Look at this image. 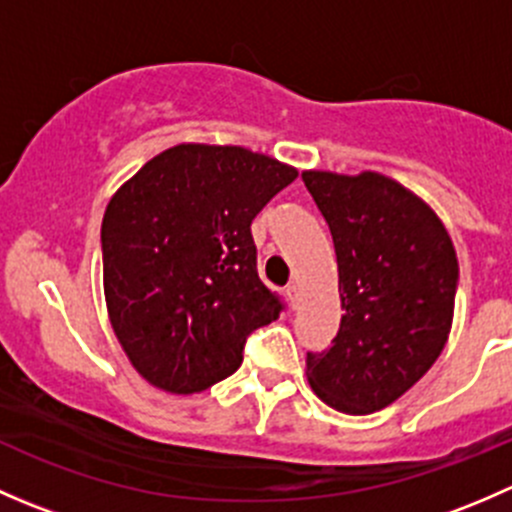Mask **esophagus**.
Instances as JSON below:
<instances>
[{"instance_id": "esophagus-1", "label": "esophagus", "mask_w": 512, "mask_h": 512, "mask_svg": "<svg viewBox=\"0 0 512 512\" xmlns=\"http://www.w3.org/2000/svg\"><path fill=\"white\" fill-rule=\"evenodd\" d=\"M285 294H287L289 304H292V309H297V304H299V287L294 285V282H289V285L285 287Z\"/></svg>"}]
</instances>
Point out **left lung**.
Segmentation results:
<instances>
[{
  "instance_id": "8db88e82",
  "label": "left lung",
  "mask_w": 512,
  "mask_h": 512,
  "mask_svg": "<svg viewBox=\"0 0 512 512\" xmlns=\"http://www.w3.org/2000/svg\"><path fill=\"white\" fill-rule=\"evenodd\" d=\"M339 267L342 324L307 354L314 394L342 414L386 409L446 347L458 287L453 242L438 215L381 173L304 170Z\"/></svg>"
}]
</instances>
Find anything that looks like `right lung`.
<instances>
[{"label": "right lung", "mask_w": 512, "mask_h": 512, "mask_svg": "<svg viewBox=\"0 0 512 512\" xmlns=\"http://www.w3.org/2000/svg\"><path fill=\"white\" fill-rule=\"evenodd\" d=\"M294 178L292 165L247 148L180 143L118 188L101 225L103 292L143 379L170 394L205 391L280 317L250 225Z\"/></svg>", "instance_id": "add662e5"}]
</instances>
